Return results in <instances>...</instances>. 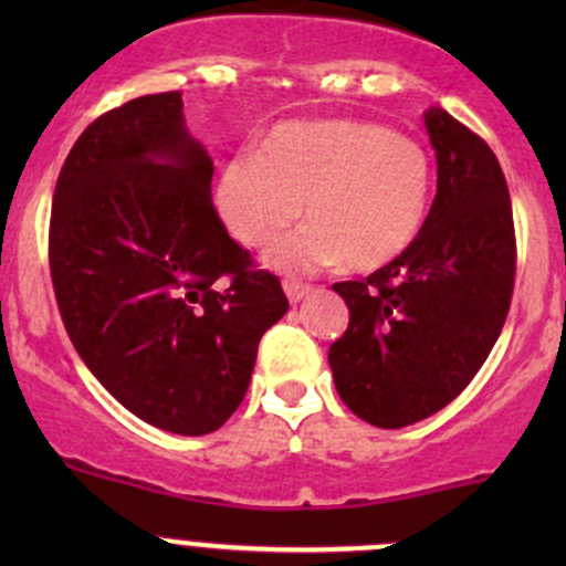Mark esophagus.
I'll return each instance as SVG.
<instances>
[{"mask_svg": "<svg viewBox=\"0 0 566 566\" xmlns=\"http://www.w3.org/2000/svg\"><path fill=\"white\" fill-rule=\"evenodd\" d=\"M284 295L290 298V304H298V301H304L306 295L312 293L310 284H301V282H293V279H284Z\"/></svg>", "mask_w": 566, "mask_h": 566, "instance_id": "obj_1", "label": "esophagus"}]
</instances>
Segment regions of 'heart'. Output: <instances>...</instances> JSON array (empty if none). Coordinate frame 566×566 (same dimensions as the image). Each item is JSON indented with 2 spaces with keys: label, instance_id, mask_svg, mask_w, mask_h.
Instances as JSON below:
<instances>
[{
  "label": "heart",
  "instance_id": "b5f03b06",
  "mask_svg": "<svg viewBox=\"0 0 566 566\" xmlns=\"http://www.w3.org/2000/svg\"><path fill=\"white\" fill-rule=\"evenodd\" d=\"M430 197V153L358 119L276 125L256 153L221 167L213 191L221 224L247 249L271 247L304 210L310 221L265 254L284 273L389 265L419 238Z\"/></svg>",
  "mask_w": 566,
  "mask_h": 566
}]
</instances>
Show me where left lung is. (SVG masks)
<instances>
[{
	"instance_id": "obj_1",
	"label": "left lung",
	"mask_w": 566,
	"mask_h": 566,
	"mask_svg": "<svg viewBox=\"0 0 566 566\" xmlns=\"http://www.w3.org/2000/svg\"><path fill=\"white\" fill-rule=\"evenodd\" d=\"M438 193L408 251L364 282L328 350L342 402L384 430L447 408L493 350L515 284V227L499 158L449 112H424Z\"/></svg>"
}]
</instances>
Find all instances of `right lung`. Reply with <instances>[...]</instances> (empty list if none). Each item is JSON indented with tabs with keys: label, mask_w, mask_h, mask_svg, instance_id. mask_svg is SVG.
<instances>
[{
	"label": "right lung",
	"mask_w": 566,
	"mask_h": 566,
	"mask_svg": "<svg viewBox=\"0 0 566 566\" xmlns=\"http://www.w3.org/2000/svg\"><path fill=\"white\" fill-rule=\"evenodd\" d=\"M210 180L182 95H142L87 125L51 208V282L73 347L123 408L175 436L235 413L262 334L290 310L279 279L227 235Z\"/></svg>",
	"instance_id": "obj_1"
}]
</instances>
